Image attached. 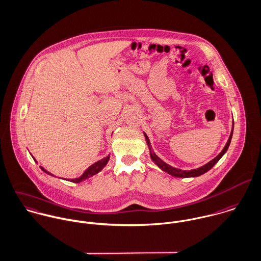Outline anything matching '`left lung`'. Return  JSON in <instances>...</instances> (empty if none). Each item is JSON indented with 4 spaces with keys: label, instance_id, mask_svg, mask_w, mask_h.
<instances>
[{
    "label": "left lung",
    "instance_id": "obj_1",
    "mask_svg": "<svg viewBox=\"0 0 261 261\" xmlns=\"http://www.w3.org/2000/svg\"><path fill=\"white\" fill-rule=\"evenodd\" d=\"M233 129H234V123H233V127H232V131H231V134H230V137L225 145V147L223 148V150L219 153L218 156L215 157L213 160H211L210 162H208L207 164L203 165L202 167H199L197 169H192V170H181V169H178V168H175V167H172L170 165H168L167 163H165L164 161H162L159 157L157 156L156 154L153 152V150L151 149V146H150V142H149V139L147 137V135L144 133L145 135V138H146V141H147V144L149 146V149H150V156L151 159L156 163L158 165V167L160 169H162L163 171L167 172L168 174H171L173 176H176V177H196V176H199L201 174H204L205 172H207L208 170H210L219 160L220 158L223 156L225 154V152L228 150V147L230 145V142H231V139H232V135H233Z\"/></svg>",
    "mask_w": 261,
    "mask_h": 261
}]
</instances>
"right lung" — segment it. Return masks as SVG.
<instances>
[{"label": "right lung", "instance_id": "add662e5", "mask_svg": "<svg viewBox=\"0 0 261 261\" xmlns=\"http://www.w3.org/2000/svg\"><path fill=\"white\" fill-rule=\"evenodd\" d=\"M109 158H110V155H108V156L105 157L103 159H101V160H99V161L95 162L93 165H91V166H90V167H89V168H88V169L83 173V175H82V176H80V177H77V178L69 179V181H71V182H81V181H83V180H85V179L89 178L90 176H92V175H94V174L98 173L99 171H101V170L103 169V167H104L105 165L108 163ZM41 169H42L44 172H46V173H48V174L53 175L50 172H48L47 170H45L43 167H41ZM67 180H68V179H67Z\"/></svg>", "mask_w": 261, "mask_h": 261}]
</instances>
